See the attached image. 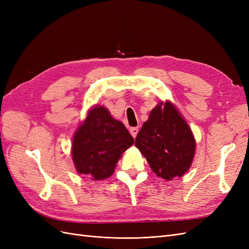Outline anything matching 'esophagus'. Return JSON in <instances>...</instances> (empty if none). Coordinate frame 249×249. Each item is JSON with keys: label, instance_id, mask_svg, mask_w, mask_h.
Wrapping results in <instances>:
<instances>
[{"label": "esophagus", "instance_id": "34e87169", "mask_svg": "<svg viewBox=\"0 0 249 249\" xmlns=\"http://www.w3.org/2000/svg\"><path fill=\"white\" fill-rule=\"evenodd\" d=\"M138 132H139V127L138 126H134V127H131V129H130V133H131V135H132L134 138H136Z\"/></svg>", "mask_w": 249, "mask_h": 249}]
</instances>
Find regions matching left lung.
<instances>
[{
  "label": "left lung",
  "instance_id": "8db88e82",
  "mask_svg": "<svg viewBox=\"0 0 249 249\" xmlns=\"http://www.w3.org/2000/svg\"><path fill=\"white\" fill-rule=\"evenodd\" d=\"M135 145L158 177L171 179L189 169L195 152L191 129L170 103H160L137 134Z\"/></svg>",
  "mask_w": 249,
  "mask_h": 249
}]
</instances>
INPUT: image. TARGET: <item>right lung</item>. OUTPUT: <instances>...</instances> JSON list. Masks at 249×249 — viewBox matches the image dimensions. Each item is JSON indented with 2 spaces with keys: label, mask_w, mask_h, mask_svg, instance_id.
Wrapping results in <instances>:
<instances>
[{
  "label": "right lung",
  "mask_w": 249,
  "mask_h": 249,
  "mask_svg": "<svg viewBox=\"0 0 249 249\" xmlns=\"http://www.w3.org/2000/svg\"><path fill=\"white\" fill-rule=\"evenodd\" d=\"M134 143L126 127L104 107L95 106L73 136L72 160L81 175L105 179L113 175L122 154Z\"/></svg>",
  "instance_id": "right-lung-1"
}]
</instances>
